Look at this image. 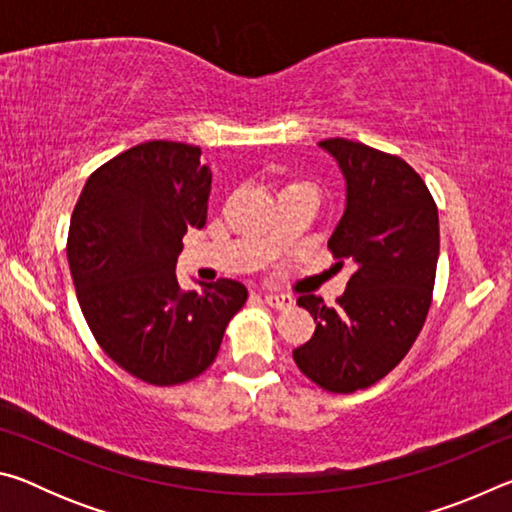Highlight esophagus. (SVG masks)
<instances>
[{"label":"esophagus","mask_w":512,"mask_h":512,"mask_svg":"<svg viewBox=\"0 0 512 512\" xmlns=\"http://www.w3.org/2000/svg\"><path fill=\"white\" fill-rule=\"evenodd\" d=\"M264 302L268 307L273 309H289L293 307V298L291 296H284V293H266Z\"/></svg>","instance_id":"1"}]
</instances>
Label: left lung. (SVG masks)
<instances>
[{
    "mask_svg": "<svg viewBox=\"0 0 512 512\" xmlns=\"http://www.w3.org/2000/svg\"><path fill=\"white\" fill-rule=\"evenodd\" d=\"M334 155L348 203L329 237L336 266L354 264L348 289L327 307L300 296L316 323L293 350L302 375L327 393H354L384 379L418 339L436 282L438 207L411 164L343 137L318 142Z\"/></svg>",
    "mask_w": 512,
    "mask_h": 512,
    "instance_id": "8db88e82",
    "label": "left lung"
}]
</instances>
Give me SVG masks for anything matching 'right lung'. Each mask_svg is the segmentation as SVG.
Instances as JSON below:
<instances>
[{
  "label": "right lung",
  "mask_w": 512,
  "mask_h": 512,
  "mask_svg": "<svg viewBox=\"0 0 512 512\" xmlns=\"http://www.w3.org/2000/svg\"><path fill=\"white\" fill-rule=\"evenodd\" d=\"M212 171L201 149L153 140L92 173L69 221L67 262L101 350L151 386H178L212 366L244 307L241 282L180 291L187 228H203Z\"/></svg>",
  "instance_id": "right-lung-1"
}]
</instances>
